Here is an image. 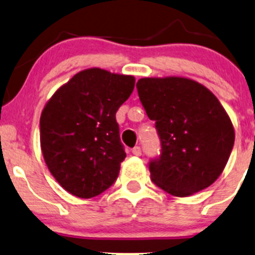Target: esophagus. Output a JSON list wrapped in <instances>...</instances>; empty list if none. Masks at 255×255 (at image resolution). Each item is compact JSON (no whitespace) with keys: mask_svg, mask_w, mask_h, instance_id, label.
<instances>
[{"mask_svg":"<svg viewBox=\"0 0 255 255\" xmlns=\"http://www.w3.org/2000/svg\"><path fill=\"white\" fill-rule=\"evenodd\" d=\"M132 153H133V155L140 156L142 155V149H140V146H134V148L132 149Z\"/></svg>","mask_w":255,"mask_h":255,"instance_id":"esophagus-1","label":"esophagus"}]
</instances>
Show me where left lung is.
<instances>
[{"label": "left lung", "mask_w": 255, "mask_h": 255, "mask_svg": "<svg viewBox=\"0 0 255 255\" xmlns=\"http://www.w3.org/2000/svg\"><path fill=\"white\" fill-rule=\"evenodd\" d=\"M137 90L161 144L159 158L149 163L151 181L177 197L212 185L235 144V128L217 97L179 76L139 79Z\"/></svg>", "instance_id": "left-lung-1"}]
</instances>
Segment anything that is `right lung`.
<instances>
[{"mask_svg": "<svg viewBox=\"0 0 255 255\" xmlns=\"http://www.w3.org/2000/svg\"><path fill=\"white\" fill-rule=\"evenodd\" d=\"M134 76L82 70L59 87L40 116V146L51 175L81 199L106 191L125 160L116 112L134 89Z\"/></svg>", "mask_w": 255, "mask_h": 255, "instance_id": "add662e5", "label": "right lung"}]
</instances>
